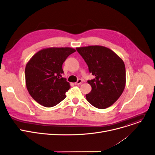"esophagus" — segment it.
<instances>
[{
    "label": "esophagus",
    "mask_w": 155,
    "mask_h": 155,
    "mask_svg": "<svg viewBox=\"0 0 155 155\" xmlns=\"http://www.w3.org/2000/svg\"><path fill=\"white\" fill-rule=\"evenodd\" d=\"M82 82V81L81 79H78V81L76 82H75V84L76 85H79V84H81Z\"/></svg>",
    "instance_id": "1"
}]
</instances>
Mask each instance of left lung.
Returning a JSON list of instances; mask_svg holds the SVG:
<instances>
[{
  "instance_id": "8db88e82",
  "label": "left lung",
  "mask_w": 155,
  "mask_h": 155,
  "mask_svg": "<svg viewBox=\"0 0 155 155\" xmlns=\"http://www.w3.org/2000/svg\"><path fill=\"white\" fill-rule=\"evenodd\" d=\"M77 51L95 76L88 81L92 91L85 95L90 104L99 109L111 106L126 86V68L123 60L111 49L101 45L77 47Z\"/></svg>"
}]
</instances>
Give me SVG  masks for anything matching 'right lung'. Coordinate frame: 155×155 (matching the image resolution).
Here are the masks:
<instances>
[{"mask_svg": "<svg viewBox=\"0 0 155 155\" xmlns=\"http://www.w3.org/2000/svg\"><path fill=\"white\" fill-rule=\"evenodd\" d=\"M76 50L71 47H48L38 51L25 68L27 90L38 104L52 107L66 97L70 84L62 77V64Z\"/></svg>", "mask_w": 155, "mask_h": 155, "instance_id": "obj_1", "label": "right lung"}]
</instances>
